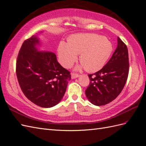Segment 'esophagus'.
I'll return each instance as SVG.
<instances>
[{
  "instance_id": "34e87169",
  "label": "esophagus",
  "mask_w": 146,
  "mask_h": 146,
  "mask_svg": "<svg viewBox=\"0 0 146 146\" xmlns=\"http://www.w3.org/2000/svg\"><path fill=\"white\" fill-rule=\"evenodd\" d=\"M79 76V74H77V73H72V79H74V78H78Z\"/></svg>"
}]
</instances>
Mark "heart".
Listing matches in <instances>:
<instances>
[{"instance_id":"1","label":"heart","mask_w":146,"mask_h":146,"mask_svg":"<svg viewBox=\"0 0 146 146\" xmlns=\"http://www.w3.org/2000/svg\"><path fill=\"white\" fill-rule=\"evenodd\" d=\"M113 50V44L102 36L94 33H80L68 38V43L60 42L58 56L61 65L70 68L78 59L80 54L81 65L89 72L101 70L109 59Z\"/></svg>"}]
</instances>
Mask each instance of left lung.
I'll return each mask as SVG.
<instances>
[{
    "label": "left lung",
    "mask_w": 146,
    "mask_h": 146,
    "mask_svg": "<svg viewBox=\"0 0 146 146\" xmlns=\"http://www.w3.org/2000/svg\"><path fill=\"white\" fill-rule=\"evenodd\" d=\"M127 46L117 37V46L111 59L102 69L88 74L90 85L85 94L96 106L107 104L116 99L126 83L129 73Z\"/></svg>",
    "instance_id": "1"
}]
</instances>
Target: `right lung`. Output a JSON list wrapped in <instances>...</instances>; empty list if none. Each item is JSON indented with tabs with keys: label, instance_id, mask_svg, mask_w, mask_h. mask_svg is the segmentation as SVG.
Masks as SVG:
<instances>
[{
	"label": "right lung",
	"instance_id": "right-lung-1",
	"mask_svg": "<svg viewBox=\"0 0 146 146\" xmlns=\"http://www.w3.org/2000/svg\"><path fill=\"white\" fill-rule=\"evenodd\" d=\"M40 45L36 35L25 40L17 60L16 74L20 88L30 101L51 108L62 100L71 74L58 62L55 53L39 51Z\"/></svg>",
	"mask_w": 146,
	"mask_h": 146
}]
</instances>
